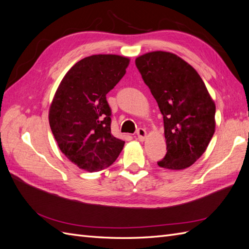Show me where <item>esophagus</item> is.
Instances as JSON below:
<instances>
[{
	"label": "esophagus",
	"instance_id": "esophagus-1",
	"mask_svg": "<svg viewBox=\"0 0 249 249\" xmlns=\"http://www.w3.org/2000/svg\"><path fill=\"white\" fill-rule=\"evenodd\" d=\"M146 131L144 130V129H142V127H140V129H138L137 130V136H138V139L140 140V141H143L145 139V137H146Z\"/></svg>",
	"mask_w": 249,
	"mask_h": 249
}]
</instances>
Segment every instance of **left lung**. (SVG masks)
Listing matches in <instances>:
<instances>
[{"mask_svg":"<svg viewBox=\"0 0 249 249\" xmlns=\"http://www.w3.org/2000/svg\"><path fill=\"white\" fill-rule=\"evenodd\" d=\"M135 63L163 115L167 153L162 168L182 170L206 152L215 132V103L197 71L169 52L156 51Z\"/></svg>","mask_w":249,"mask_h":249,"instance_id":"8db88e82","label":"left lung"}]
</instances>
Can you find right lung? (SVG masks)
<instances>
[{
    "label": "right lung",
    "mask_w": 249,
    "mask_h": 249,
    "mask_svg": "<svg viewBox=\"0 0 249 249\" xmlns=\"http://www.w3.org/2000/svg\"><path fill=\"white\" fill-rule=\"evenodd\" d=\"M130 59L92 55L66 72L56 90L49 122L60 150L81 169L100 171L113 164L124 141L111 134L106 94L120 81Z\"/></svg>",
    "instance_id": "obj_1"
}]
</instances>
